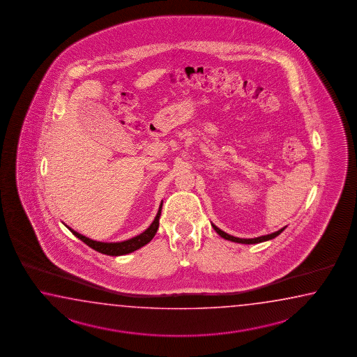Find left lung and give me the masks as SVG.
I'll return each instance as SVG.
<instances>
[{
	"mask_svg": "<svg viewBox=\"0 0 357 357\" xmlns=\"http://www.w3.org/2000/svg\"><path fill=\"white\" fill-rule=\"evenodd\" d=\"M212 227L215 229V232L220 236V237H223L225 240H228V241H232V243H246V245H250V243H264V241H268V240H272L274 237H277V236L280 235L281 232L284 231V228H281V229H278L277 232H273V234H269V235L266 236H259V237H255V238H240V237H235V236L228 235L226 234L225 231H222L220 228L217 227L215 225H213Z\"/></svg>",
	"mask_w": 357,
	"mask_h": 357,
	"instance_id": "1",
	"label": "left lung"
}]
</instances>
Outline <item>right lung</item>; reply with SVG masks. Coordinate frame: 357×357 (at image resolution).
<instances>
[{
	"instance_id": "obj_1",
	"label": "right lung",
	"mask_w": 357,
	"mask_h": 357,
	"mask_svg": "<svg viewBox=\"0 0 357 357\" xmlns=\"http://www.w3.org/2000/svg\"><path fill=\"white\" fill-rule=\"evenodd\" d=\"M162 204H163V202L160 203V209H158V213H157L155 218L153 220L152 225L146 228L143 234L135 236V237H132V238H130V240H126V241H121V243H100V241H94V240H91L89 237H85V236L82 235V234L76 232L73 228L68 227L66 225H65V226L74 234V236H76L79 240H82L84 243H86L93 250L98 251L100 254L111 255V257L126 255V254H130V252H132V251L137 250V249L143 248L144 245L152 241L153 237L157 234V229L160 227Z\"/></svg>"
}]
</instances>
